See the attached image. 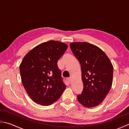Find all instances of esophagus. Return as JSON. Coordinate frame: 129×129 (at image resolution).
Segmentation results:
<instances>
[{"instance_id": "1", "label": "esophagus", "mask_w": 129, "mask_h": 129, "mask_svg": "<svg viewBox=\"0 0 129 129\" xmlns=\"http://www.w3.org/2000/svg\"><path fill=\"white\" fill-rule=\"evenodd\" d=\"M67 80L68 81V82H69V83H72V78H67Z\"/></svg>"}]
</instances>
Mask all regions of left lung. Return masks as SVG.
I'll return each instance as SVG.
<instances>
[{
    "label": "left lung",
    "mask_w": 129,
    "mask_h": 129,
    "mask_svg": "<svg viewBox=\"0 0 129 129\" xmlns=\"http://www.w3.org/2000/svg\"><path fill=\"white\" fill-rule=\"evenodd\" d=\"M70 47L81 65L83 91L79 102L86 108L103 102L113 83V66L106 54L97 46L86 42L72 43Z\"/></svg>",
    "instance_id": "8db88e82"
}]
</instances>
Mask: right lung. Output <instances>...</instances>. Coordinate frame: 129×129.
<instances>
[{
	"mask_svg": "<svg viewBox=\"0 0 129 129\" xmlns=\"http://www.w3.org/2000/svg\"><path fill=\"white\" fill-rule=\"evenodd\" d=\"M66 44L50 40L29 51L19 67L21 82L31 99L48 106L55 102L66 88L58 60L68 48Z\"/></svg>",
	"mask_w": 129,
	"mask_h": 129,
	"instance_id": "1",
	"label": "right lung"
}]
</instances>
